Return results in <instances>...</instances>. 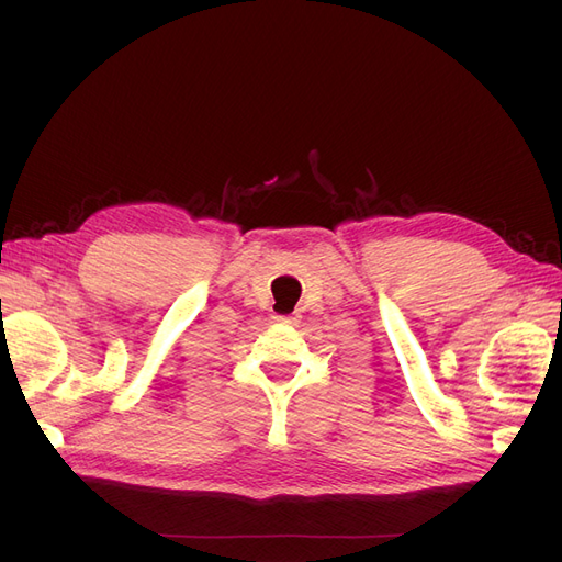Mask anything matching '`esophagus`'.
<instances>
[{
    "mask_svg": "<svg viewBox=\"0 0 562 562\" xmlns=\"http://www.w3.org/2000/svg\"><path fill=\"white\" fill-rule=\"evenodd\" d=\"M274 321H279V323H297L295 316H281V314H277Z\"/></svg>",
    "mask_w": 562,
    "mask_h": 562,
    "instance_id": "1",
    "label": "esophagus"
}]
</instances>
